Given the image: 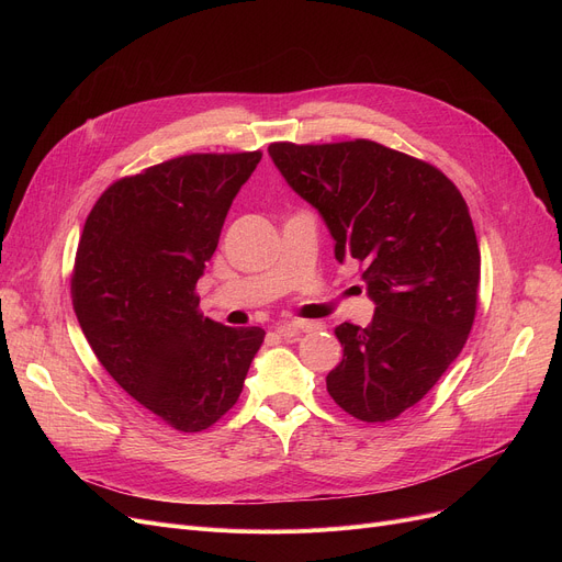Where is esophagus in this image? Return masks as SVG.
<instances>
[{"label":"esophagus","mask_w":562,"mask_h":562,"mask_svg":"<svg viewBox=\"0 0 562 562\" xmlns=\"http://www.w3.org/2000/svg\"><path fill=\"white\" fill-rule=\"evenodd\" d=\"M318 328L321 326H318V323H314V321L293 318V321H282L280 326H278V333L284 339H293V337H299L301 333H312V330H318Z\"/></svg>","instance_id":"1"}]
</instances>
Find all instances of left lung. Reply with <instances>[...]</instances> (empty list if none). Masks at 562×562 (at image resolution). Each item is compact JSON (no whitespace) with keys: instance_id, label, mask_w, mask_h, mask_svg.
Returning a JSON list of instances; mask_svg holds the SVG:
<instances>
[{"instance_id":"left-lung-1","label":"left lung","mask_w":562,"mask_h":562,"mask_svg":"<svg viewBox=\"0 0 562 562\" xmlns=\"http://www.w3.org/2000/svg\"><path fill=\"white\" fill-rule=\"evenodd\" d=\"M286 184L326 221L337 261L362 266L375 314L341 323V362L326 385L360 422H390L419 403L469 337L481 250L467 202L435 166L375 140L271 143Z\"/></svg>"}]
</instances>
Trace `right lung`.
I'll use <instances>...</instances> for the list:
<instances>
[{"mask_svg": "<svg viewBox=\"0 0 562 562\" xmlns=\"http://www.w3.org/2000/svg\"><path fill=\"white\" fill-rule=\"evenodd\" d=\"M261 153L184 155L113 182L86 218L72 305L100 364L170 428L200 432L239 401L261 328L202 316L195 284Z\"/></svg>", "mask_w": 562, "mask_h": 562, "instance_id": "obj_1", "label": "right lung"}]
</instances>
